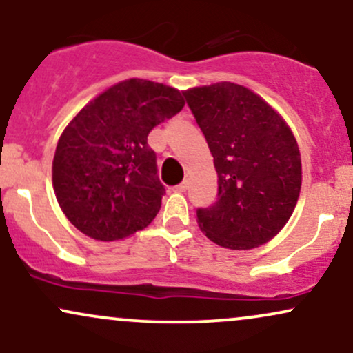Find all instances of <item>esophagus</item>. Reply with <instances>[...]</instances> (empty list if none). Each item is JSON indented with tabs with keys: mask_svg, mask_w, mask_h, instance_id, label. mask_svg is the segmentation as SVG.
Instances as JSON below:
<instances>
[{
	"mask_svg": "<svg viewBox=\"0 0 353 353\" xmlns=\"http://www.w3.org/2000/svg\"><path fill=\"white\" fill-rule=\"evenodd\" d=\"M188 188H189V181H182L181 184L174 185L172 190H174V192H185V190H188Z\"/></svg>",
	"mask_w": 353,
	"mask_h": 353,
	"instance_id": "esophagus-1",
	"label": "esophagus"
}]
</instances>
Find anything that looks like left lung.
<instances>
[{"label": "left lung", "mask_w": 353, "mask_h": 353, "mask_svg": "<svg viewBox=\"0 0 353 353\" xmlns=\"http://www.w3.org/2000/svg\"><path fill=\"white\" fill-rule=\"evenodd\" d=\"M217 171V201L197 209L205 236L228 249L265 244L297 204L302 163L297 141L250 89L217 83L182 92Z\"/></svg>", "instance_id": "1"}]
</instances>
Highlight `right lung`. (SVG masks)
<instances>
[{"instance_id":"obj_1","label":"right lung","mask_w":353,"mask_h":353,"mask_svg":"<svg viewBox=\"0 0 353 353\" xmlns=\"http://www.w3.org/2000/svg\"><path fill=\"white\" fill-rule=\"evenodd\" d=\"M184 108L177 89L128 79L68 124L52 161V188L76 229L119 241L148 228L165 194L148 136Z\"/></svg>"}]
</instances>
